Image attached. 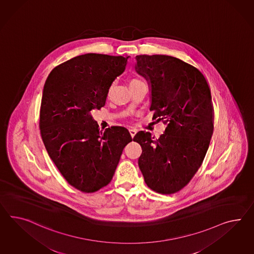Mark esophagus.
<instances>
[{"mask_svg":"<svg viewBox=\"0 0 254 254\" xmlns=\"http://www.w3.org/2000/svg\"><path fill=\"white\" fill-rule=\"evenodd\" d=\"M129 131H130V136L132 137V138L135 136V134H136L137 131V130H135V129H130V130H129Z\"/></svg>","mask_w":254,"mask_h":254,"instance_id":"esophagus-1","label":"esophagus"}]
</instances>
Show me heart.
<instances>
[{
	"instance_id": "obj_1",
	"label": "heart",
	"mask_w": 254,
	"mask_h": 254,
	"mask_svg": "<svg viewBox=\"0 0 254 254\" xmlns=\"http://www.w3.org/2000/svg\"><path fill=\"white\" fill-rule=\"evenodd\" d=\"M139 82H142V81H140V80H138V79H133L131 82H130V84H133V83H139ZM111 91V89L109 90V93Z\"/></svg>"
}]
</instances>
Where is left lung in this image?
I'll list each match as a JSON object with an SVG mask.
<instances>
[{"label": "left lung", "instance_id": "left-lung-1", "mask_svg": "<svg viewBox=\"0 0 254 254\" xmlns=\"http://www.w3.org/2000/svg\"><path fill=\"white\" fill-rule=\"evenodd\" d=\"M135 71L148 82L150 111L166 129L155 139L139 131L138 165L147 186L163 194L183 188L201 166L213 133L212 97L195 67L168 55H138Z\"/></svg>", "mask_w": 254, "mask_h": 254}]
</instances>
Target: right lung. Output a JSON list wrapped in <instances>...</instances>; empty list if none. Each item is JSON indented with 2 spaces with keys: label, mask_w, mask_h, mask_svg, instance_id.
<instances>
[{
  "label": "right lung",
  "mask_w": 254,
  "mask_h": 254,
  "mask_svg": "<svg viewBox=\"0 0 254 254\" xmlns=\"http://www.w3.org/2000/svg\"><path fill=\"white\" fill-rule=\"evenodd\" d=\"M130 56L86 53L52 70L46 80L39 127L46 150L69 184L94 192L111 182L129 130L100 131L91 111L104 107L113 81Z\"/></svg>",
  "instance_id": "right-lung-1"
}]
</instances>
